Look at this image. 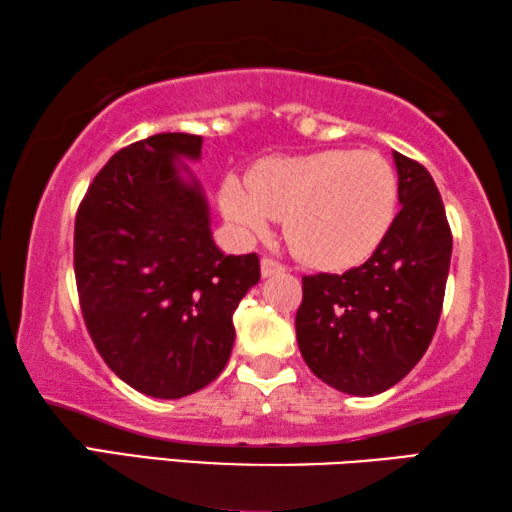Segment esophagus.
I'll list each match as a JSON object with an SVG mask.
<instances>
[{
  "label": "esophagus",
  "mask_w": 512,
  "mask_h": 512,
  "mask_svg": "<svg viewBox=\"0 0 512 512\" xmlns=\"http://www.w3.org/2000/svg\"><path fill=\"white\" fill-rule=\"evenodd\" d=\"M284 273V266L280 262H275L273 257H264L262 259V275L271 277V275H280Z\"/></svg>",
  "instance_id": "1"
}]
</instances>
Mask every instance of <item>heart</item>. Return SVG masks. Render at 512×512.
<instances>
[{"label":"heart","mask_w":512,"mask_h":512,"mask_svg":"<svg viewBox=\"0 0 512 512\" xmlns=\"http://www.w3.org/2000/svg\"><path fill=\"white\" fill-rule=\"evenodd\" d=\"M221 207L246 235L266 232L284 216V237L302 262L348 268L375 253L391 230L397 176L372 151L271 158L250 171V183L225 180Z\"/></svg>","instance_id":"b5f03b06"}]
</instances>
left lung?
<instances>
[{
	"label": "left lung",
	"instance_id": "1",
	"mask_svg": "<svg viewBox=\"0 0 512 512\" xmlns=\"http://www.w3.org/2000/svg\"><path fill=\"white\" fill-rule=\"evenodd\" d=\"M400 212L375 253L343 275L302 277L296 336L318 379L348 395H377L422 359L443 311L452 259L443 198L420 162L393 153Z\"/></svg>",
	"mask_w": 512,
	"mask_h": 512
}]
</instances>
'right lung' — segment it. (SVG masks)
<instances>
[{"instance_id":"1","label":"right lung","mask_w":512,"mask_h":512,"mask_svg":"<svg viewBox=\"0 0 512 512\" xmlns=\"http://www.w3.org/2000/svg\"><path fill=\"white\" fill-rule=\"evenodd\" d=\"M201 135L160 133L117 151L74 223L85 327L108 368L160 400L201 391L235 343L232 314L259 282V257L223 255L198 180ZM190 176L185 179L182 171Z\"/></svg>"}]
</instances>
